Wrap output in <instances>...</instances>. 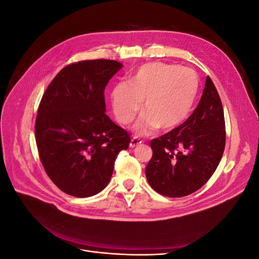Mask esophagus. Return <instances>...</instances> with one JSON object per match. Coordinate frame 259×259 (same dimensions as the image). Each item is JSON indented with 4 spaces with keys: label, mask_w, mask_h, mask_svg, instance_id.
Returning a JSON list of instances; mask_svg holds the SVG:
<instances>
[{
    "label": "esophagus",
    "mask_w": 259,
    "mask_h": 259,
    "mask_svg": "<svg viewBox=\"0 0 259 259\" xmlns=\"http://www.w3.org/2000/svg\"><path fill=\"white\" fill-rule=\"evenodd\" d=\"M142 143H143V140H142V139H140L139 137L134 136V137H133V138L131 139V142H130V147H131V148H134V147H136V146L140 145Z\"/></svg>",
    "instance_id": "1"
}]
</instances>
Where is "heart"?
<instances>
[{
    "label": "heart",
    "mask_w": 259,
    "mask_h": 259,
    "mask_svg": "<svg viewBox=\"0 0 259 259\" xmlns=\"http://www.w3.org/2000/svg\"><path fill=\"white\" fill-rule=\"evenodd\" d=\"M200 88L193 70L178 65L153 61L132 72L128 83H116L110 93L116 121L128 124L142 109L134 130L138 134L159 127L170 130L182 124L192 110Z\"/></svg>",
    "instance_id": "b5f03b06"
}]
</instances>
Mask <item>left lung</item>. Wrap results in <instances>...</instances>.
Instances as JSON below:
<instances>
[{
	"mask_svg": "<svg viewBox=\"0 0 259 259\" xmlns=\"http://www.w3.org/2000/svg\"><path fill=\"white\" fill-rule=\"evenodd\" d=\"M226 144L221 97L207 76L198 107L178 127L151 140L146 177L153 190L169 198L191 194L207 183Z\"/></svg>",
	"mask_w": 259,
	"mask_h": 259,
	"instance_id": "left-lung-1",
	"label": "left lung"
}]
</instances>
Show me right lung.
Returning <instances> with one entry per match:
<instances>
[{
	"mask_svg": "<svg viewBox=\"0 0 259 259\" xmlns=\"http://www.w3.org/2000/svg\"><path fill=\"white\" fill-rule=\"evenodd\" d=\"M122 67L108 59L75 62L55 76L42 97L35 120L38 155L67 194L88 198L103 191L117 154L128 148L127 132L105 113V89Z\"/></svg>",
	"mask_w": 259,
	"mask_h": 259,
	"instance_id": "right-lung-1",
	"label": "right lung"
}]
</instances>
